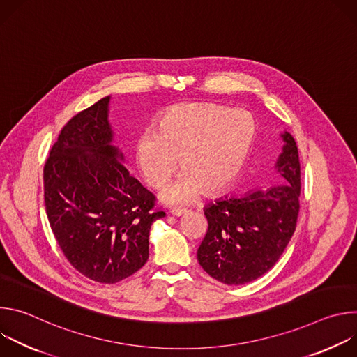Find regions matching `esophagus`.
Instances as JSON below:
<instances>
[{
  "mask_svg": "<svg viewBox=\"0 0 357 357\" xmlns=\"http://www.w3.org/2000/svg\"><path fill=\"white\" fill-rule=\"evenodd\" d=\"M172 216H176V218H179V216H182V215H186L188 213V211L186 209H172L171 212H169Z\"/></svg>",
  "mask_w": 357,
  "mask_h": 357,
  "instance_id": "34e87169",
  "label": "esophagus"
}]
</instances>
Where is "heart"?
Returning a JSON list of instances; mask_svg holds the SVG:
<instances>
[{
	"label": "heart",
	"instance_id": "1",
	"mask_svg": "<svg viewBox=\"0 0 357 357\" xmlns=\"http://www.w3.org/2000/svg\"><path fill=\"white\" fill-rule=\"evenodd\" d=\"M256 138V121L245 110L216 103L169 107L157 128L135 141L134 157L145 182L162 188L179 167L183 172L162 193L169 205H185L202 190L218 195L238 178Z\"/></svg>",
	"mask_w": 357,
	"mask_h": 357
}]
</instances>
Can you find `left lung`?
I'll return each mask as SVG.
<instances>
[{"instance_id":"1","label":"left lung","mask_w":357,"mask_h":357,"mask_svg":"<svg viewBox=\"0 0 357 357\" xmlns=\"http://www.w3.org/2000/svg\"><path fill=\"white\" fill-rule=\"evenodd\" d=\"M275 169L282 183L225 197L205 208L208 231L197 248V261L211 277L241 285L266 274L288 245L299 212L301 165L289 132Z\"/></svg>"}]
</instances>
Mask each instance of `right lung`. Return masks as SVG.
<instances>
[{
  "label": "right lung",
  "mask_w": 357,
  "mask_h": 357,
  "mask_svg": "<svg viewBox=\"0 0 357 357\" xmlns=\"http://www.w3.org/2000/svg\"><path fill=\"white\" fill-rule=\"evenodd\" d=\"M109 103L103 97L72 117L43 167L46 215L61 250L80 274L103 284L146 263L151 225L165 216L113 145Z\"/></svg>",
  "instance_id": "right-lung-1"
}]
</instances>
